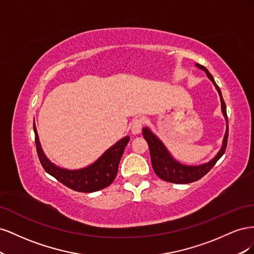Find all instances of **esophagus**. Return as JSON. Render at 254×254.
I'll list each match as a JSON object with an SVG mask.
<instances>
[{
	"label": "esophagus",
	"mask_w": 254,
	"mask_h": 254,
	"mask_svg": "<svg viewBox=\"0 0 254 254\" xmlns=\"http://www.w3.org/2000/svg\"><path fill=\"white\" fill-rule=\"evenodd\" d=\"M143 124H144V122L142 119L134 120L131 124V132L133 134H139L142 131Z\"/></svg>",
	"instance_id": "34e87169"
}]
</instances>
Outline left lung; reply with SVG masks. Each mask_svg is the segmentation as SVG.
I'll list each match as a JSON object with an SVG mask.
<instances>
[{
  "mask_svg": "<svg viewBox=\"0 0 254 254\" xmlns=\"http://www.w3.org/2000/svg\"><path fill=\"white\" fill-rule=\"evenodd\" d=\"M199 68L203 70L207 77L210 78V80L213 82V84L218 91L219 96H220V102H221V110L222 113H224L226 121H227V130H226V134L224 137V142H222L221 149L217 153V156L215 157L213 160H211L210 162H207L205 164L199 165V166H188V165H183L180 164L170 155V152L167 151L165 148V146L162 144L158 137L153 134L148 128H144L143 129V135L144 139L147 141L148 146H149V152H150V159H151V165L153 171H155L156 175L164 181L167 182H172V183H177V184H186V183H190V182H195L199 179H201L204 175H206L211 171V168L216 164L217 161L221 158V156L224 155L226 148H227V144H228V135H229V127H228V117H227V109H226V104L224 102V98L221 96V92L219 87L215 82L213 76L211 73L206 70V68L201 65V64H196Z\"/></svg>",
  "mask_w": 254,
  "mask_h": 254,
  "instance_id": "left-lung-1",
  "label": "left lung"
}]
</instances>
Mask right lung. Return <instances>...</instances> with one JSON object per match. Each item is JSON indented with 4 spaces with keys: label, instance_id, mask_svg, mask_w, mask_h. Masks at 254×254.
I'll list each match as a JSON object with an SVG mask.
<instances>
[{
    "label": "right lung",
    "instance_id": "1",
    "mask_svg": "<svg viewBox=\"0 0 254 254\" xmlns=\"http://www.w3.org/2000/svg\"><path fill=\"white\" fill-rule=\"evenodd\" d=\"M34 131L38 158H39L44 171L66 188L79 191V193H92V191L103 190L110 186L117 177L121 158L130 140L129 136H125L124 139H122L107 150L96 162L86 168L77 171H67L54 165L45 157L41 148L39 137H38L35 123Z\"/></svg>",
    "mask_w": 254,
    "mask_h": 254
}]
</instances>
